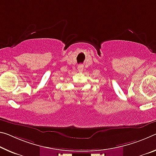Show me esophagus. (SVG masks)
Instances as JSON below:
<instances>
[{"mask_svg": "<svg viewBox=\"0 0 156 156\" xmlns=\"http://www.w3.org/2000/svg\"><path fill=\"white\" fill-rule=\"evenodd\" d=\"M78 71H80V72H81V71H83V66L82 65H78Z\"/></svg>", "mask_w": 156, "mask_h": 156, "instance_id": "34e87169", "label": "esophagus"}]
</instances>
